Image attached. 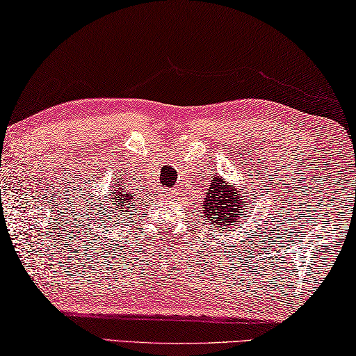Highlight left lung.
Masks as SVG:
<instances>
[{"label":"left lung","instance_id":"obj_1","mask_svg":"<svg viewBox=\"0 0 356 356\" xmlns=\"http://www.w3.org/2000/svg\"><path fill=\"white\" fill-rule=\"evenodd\" d=\"M202 202H204V218L212 225H222V231L238 222V218L245 217V204L241 201L236 190L229 188L222 177H213L211 180Z\"/></svg>","mask_w":356,"mask_h":356}]
</instances>
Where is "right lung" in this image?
Wrapping results in <instances>:
<instances>
[{"label":"right lung","mask_w":356,"mask_h":356,"mask_svg":"<svg viewBox=\"0 0 356 356\" xmlns=\"http://www.w3.org/2000/svg\"><path fill=\"white\" fill-rule=\"evenodd\" d=\"M119 188L117 189L116 187ZM133 198L134 195L129 193L125 188L122 187L120 184H118L117 180V185H115V190H111V198H109V204L106 202L104 207H112V211L115 212V216H122L123 213L129 212V206H133Z\"/></svg>","instance_id":"right-lung-1"}]
</instances>
